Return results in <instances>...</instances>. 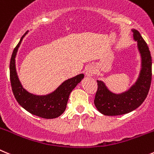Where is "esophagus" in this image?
Returning <instances> with one entry per match:
<instances>
[{
    "label": "esophagus",
    "mask_w": 154,
    "mask_h": 154,
    "mask_svg": "<svg viewBox=\"0 0 154 154\" xmlns=\"http://www.w3.org/2000/svg\"><path fill=\"white\" fill-rule=\"evenodd\" d=\"M95 73V69L93 66H89L85 70V75L88 77H91L94 75Z\"/></svg>",
    "instance_id": "esophagus-1"
}]
</instances>
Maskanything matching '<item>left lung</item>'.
<instances>
[{
    "label": "left lung",
    "instance_id": "8db88e82",
    "mask_svg": "<svg viewBox=\"0 0 154 154\" xmlns=\"http://www.w3.org/2000/svg\"><path fill=\"white\" fill-rule=\"evenodd\" d=\"M134 40L141 57V69L136 82L126 91L121 94L111 92L102 81L97 82L94 105L105 116H119L137 109L148 94L152 79V59L149 48L138 31L132 29Z\"/></svg>",
    "mask_w": 154,
    "mask_h": 154
}]
</instances>
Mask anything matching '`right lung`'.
Returning a JSON list of instances; mask_svg holds the SVG:
<instances>
[{
  "mask_svg": "<svg viewBox=\"0 0 154 154\" xmlns=\"http://www.w3.org/2000/svg\"><path fill=\"white\" fill-rule=\"evenodd\" d=\"M28 32L20 39L13 51L10 63V79L13 93L19 104L26 110L44 119H54L63 113L66 108L69 97L72 91L84 78V74H79L66 80L52 93L43 96L35 95L23 88L19 80L16 70L15 58L18 48Z\"/></svg>",
  "mask_w": 154,
  "mask_h": 154,
  "instance_id": "add662e5",
  "label": "right lung"
}]
</instances>
